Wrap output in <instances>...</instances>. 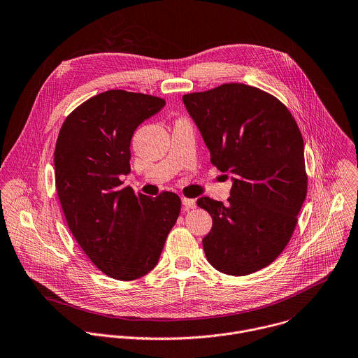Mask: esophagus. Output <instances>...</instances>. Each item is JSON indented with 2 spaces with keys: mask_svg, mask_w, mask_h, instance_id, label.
I'll return each instance as SVG.
<instances>
[{
  "mask_svg": "<svg viewBox=\"0 0 358 358\" xmlns=\"http://www.w3.org/2000/svg\"><path fill=\"white\" fill-rule=\"evenodd\" d=\"M182 203H183V208L187 211V210H193V208H196V201L193 200V199H183L182 200Z\"/></svg>",
  "mask_w": 358,
  "mask_h": 358,
  "instance_id": "34e87169",
  "label": "esophagus"
}]
</instances>
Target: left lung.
Wrapping results in <instances>:
<instances>
[{"mask_svg":"<svg viewBox=\"0 0 358 358\" xmlns=\"http://www.w3.org/2000/svg\"><path fill=\"white\" fill-rule=\"evenodd\" d=\"M183 103L211 162L235 175L227 206L197 200L213 218L206 257L228 275L257 272L287 245L307 196L301 131L280 100L244 83L185 94Z\"/></svg>","mask_w":358,"mask_h":358,"instance_id":"8db88e82","label":"left lung"}]
</instances>
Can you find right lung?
<instances>
[{"instance_id": "obj_1", "label": "right lung", "mask_w": 358, "mask_h": 358, "mask_svg": "<svg viewBox=\"0 0 358 358\" xmlns=\"http://www.w3.org/2000/svg\"><path fill=\"white\" fill-rule=\"evenodd\" d=\"M165 100L108 90L76 107L64 120L54 151L55 187L66 224L90 261L107 276L133 280L158 262L182 201L120 187L130 172V140Z\"/></svg>"}]
</instances>
